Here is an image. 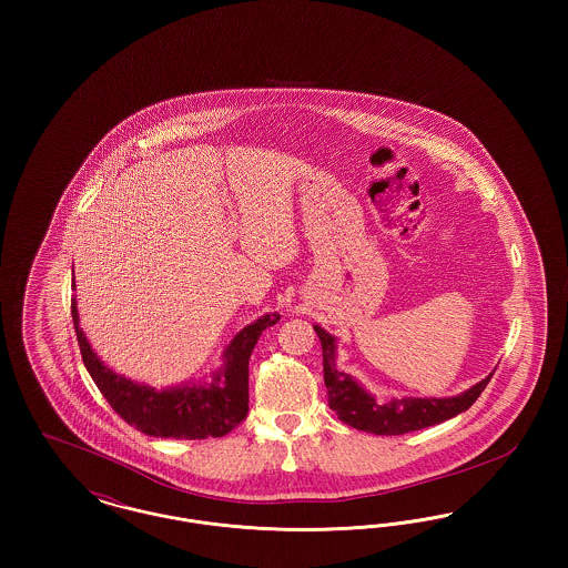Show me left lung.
<instances>
[{
    "instance_id": "8db88e82",
    "label": "left lung",
    "mask_w": 568,
    "mask_h": 568,
    "mask_svg": "<svg viewBox=\"0 0 568 568\" xmlns=\"http://www.w3.org/2000/svg\"><path fill=\"white\" fill-rule=\"evenodd\" d=\"M315 332L322 341L324 349V381L329 396V408L338 415L341 422L347 426L371 434L413 433L428 426H436L445 419H452L464 413L468 406L481 396L487 383L494 373H489L484 381L468 387L458 396L449 398H392L387 403H377L373 394H368L357 378L343 373L336 366V338L327 334L322 325H315Z\"/></svg>"
}]
</instances>
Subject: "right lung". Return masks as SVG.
Returning <instances> with one entry per match:
<instances>
[{
    "label": "right lung",
    "instance_id": "right-lung-1",
    "mask_svg": "<svg viewBox=\"0 0 568 568\" xmlns=\"http://www.w3.org/2000/svg\"><path fill=\"white\" fill-rule=\"evenodd\" d=\"M72 290L77 283L72 278ZM72 320L81 347L82 362L110 406L135 430L160 438H209L234 430L248 410V357L262 332L278 322L266 313L230 341L221 355V366L211 381L181 383L155 389L109 368L91 349L81 327L77 297H72Z\"/></svg>",
    "mask_w": 568,
    "mask_h": 568
}]
</instances>
